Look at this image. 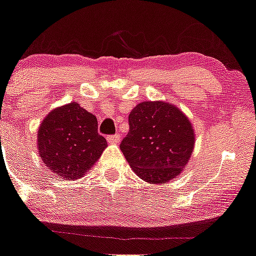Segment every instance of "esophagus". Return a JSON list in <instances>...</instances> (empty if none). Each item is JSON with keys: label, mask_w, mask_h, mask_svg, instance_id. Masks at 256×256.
<instances>
[{"label": "esophagus", "mask_w": 256, "mask_h": 256, "mask_svg": "<svg viewBox=\"0 0 256 256\" xmlns=\"http://www.w3.org/2000/svg\"><path fill=\"white\" fill-rule=\"evenodd\" d=\"M108 141L112 144H118V141H120V135H118V134H115V135L108 136Z\"/></svg>", "instance_id": "34e87169"}]
</instances>
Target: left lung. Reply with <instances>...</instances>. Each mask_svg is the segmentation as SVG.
<instances>
[{
	"label": "left lung",
	"mask_w": 256,
	"mask_h": 256,
	"mask_svg": "<svg viewBox=\"0 0 256 256\" xmlns=\"http://www.w3.org/2000/svg\"><path fill=\"white\" fill-rule=\"evenodd\" d=\"M130 131L120 148L138 177L164 184L180 176L194 148L187 116L166 102H144L128 115Z\"/></svg>",
	"instance_id": "obj_1"
}]
</instances>
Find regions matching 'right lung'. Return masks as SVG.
Instances as JSON below:
<instances>
[{
	"label": "right lung",
	"instance_id": "add662e5",
	"mask_svg": "<svg viewBox=\"0 0 256 256\" xmlns=\"http://www.w3.org/2000/svg\"><path fill=\"white\" fill-rule=\"evenodd\" d=\"M37 138L46 166L68 180L82 177L108 146L105 138L98 132L96 118L76 102L49 112Z\"/></svg>",
	"mask_w": 256,
	"mask_h": 256
}]
</instances>
